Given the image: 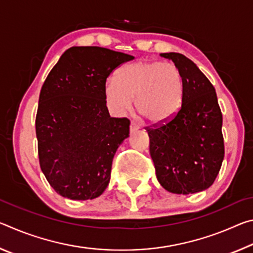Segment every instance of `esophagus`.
<instances>
[{
    "instance_id": "34e87169",
    "label": "esophagus",
    "mask_w": 253,
    "mask_h": 253,
    "mask_svg": "<svg viewBox=\"0 0 253 253\" xmlns=\"http://www.w3.org/2000/svg\"><path fill=\"white\" fill-rule=\"evenodd\" d=\"M138 129H139V126L137 125L136 123L131 122V123H130V126H129V130H130V132H134V131L138 130Z\"/></svg>"
}]
</instances>
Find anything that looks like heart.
<instances>
[{
    "instance_id": "1",
    "label": "heart",
    "mask_w": 253,
    "mask_h": 253,
    "mask_svg": "<svg viewBox=\"0 0 253 253\" xmlns=\"http://www.w3.org/2000/svg\"><path fill=\"white\" fill-rule=\"evenodd\" d=\"M183 79L178 68L170 62L142 61L122 67L116 79L105 84L108 108L116 116L135 108L152 125H163L173 119L182 104Z\"/></svg>"
}]
</instances>
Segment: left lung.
Segmentation results:
<instances>
[{"instance_id": "obj_1", "label": "left lung", "mask_w": 253, "mask_h": 253, "mask_svg": "<svg viewBox=\"0 0 253 253\" xmlns=\"http://www.w3.org/2000/svg\"><path fill=\"white\" fill-rule=\"evenodd\" d=\"M161 55L181 72L183 97L173 119L147 129L149 152L166 191L196 193L212 185L223 162L222 113L213 84L192 60L176 52Z\"/></svg>"}]
</instances>
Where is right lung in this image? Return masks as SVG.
<instances>
[{
  "label": "right lung",
  "mask_w": 253,
  "mask_h": 253,
  "mask_svg": "<svg viewBox=\"0 0 253 253\" xmlns=\"http://www.w3.org/2000/svg\"><path fill=\"white\" fill-rule=\"evenodd\" d=\"M132 55L100 46H72L42 85L36 117L40 168L63 198L92 200L110 181L113 158L129 136V119L110 117L108 76Z\"/></svg>",
  "instance_id": "add662e5"
}]
</instances>
